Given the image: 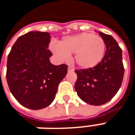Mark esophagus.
Returning a JSON list of instances; mask_svg holds the SVG:
<instances>
[{
  "label": "esophagus",
  "instance_id": "obj_1",
  "mask_svg": "<svg viewBox=\"0 0 135 135\" xmlns=\"http://www.w3.org/2000/svg\"><path fill=\"white\" fill-rule=\"evenodd\" d=\"M74 71V69L73 68H71V67L68 68V71Z\"/></svg>",
  "mask_w": 135,
  "mask_h": 135
}]
</instances>
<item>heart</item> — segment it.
Instances as JSON below:
<instances>
[{"label": "heart", "instance_id": "1", "mask_svg": "<svg viewBox=\"0 0 135 135\" xmlns=\"http://www.w3.org/2000/svg\"><path fill=\"white\" fill-rule=\"evenodd\" d=\"M50 50L61 61H66L74 53L77 65L84 69H90L99 64L105 52V43L100 36L89 32L68 36L60 43H51Z\"/></svg>", "mask_w": 135, "mask_h": 135}]
</instances>
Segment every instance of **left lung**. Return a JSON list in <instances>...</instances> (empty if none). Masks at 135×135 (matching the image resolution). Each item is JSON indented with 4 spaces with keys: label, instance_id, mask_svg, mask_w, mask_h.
Instances as JSON below:
<instances>
[{
    "label": "left lung",
    "instance_id": "1",
    "mask_svg": "<svg viewBox=\"0 0 135 135\" xmlns=\"http://www.w3.org/2000/svg\"><path fill=\"white\" fill-rule=\"evenodd\" d=\"M99 35L106 46L101 62L93 68L75 70L77 95L83 101L93 105L104 104L115 96L124 73L122 50L119 44L111 35L101 32Z\"/></svg>",
    "mask_w": 135,
    "mask_h": 135
}]
</instances>
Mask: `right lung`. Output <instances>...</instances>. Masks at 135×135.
Segmentation results:
<instances>
[{
    "label": "right lung",
    "mask_w": 135,
    "mask_h": 135,
    "mask_svg": "<svg viewBox=\"0 0 135 135\" xmlns=\"http://www.w3.org/2000/svg\"><path fill=\"white\" fill-rule=\"evenodd\" d=\"M50 42L48 32L31 31L17 39L8 56V88L16 100L30 109L39 110L50 105L67 73L66 64L50 63Z\"/></svg>",
    "instance_id": "obj_1"
}]
</instances>
